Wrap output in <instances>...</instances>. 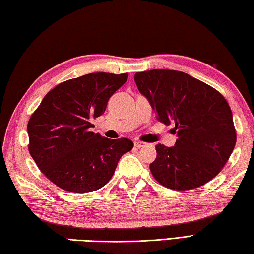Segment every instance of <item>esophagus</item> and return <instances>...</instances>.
I'll return each instance as SVG.
<instances>
[{"mask_svg":"<svg viewBox=\"0 0 254 254\" xmlns=\"http://www.w3.org/2000/svg\"><path fill=\"white\" fill-rule=\"evenodd\" d=\"M134 145H135V147H137V148H140V147H145L146 145V143H144V141H140V140H137V141H135L134 143Z\"/></svg>","mask_w":254,"mask_h":254,"instance_id":"obj_1","label":"esophagus"}]
</instances>
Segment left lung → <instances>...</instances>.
Listing matches in <instances>:
<instances>
[{"instance_id":"obj_1","label":"left lung","mask_w":254,"mask_h":254,"mask_svg":"<svg viewBox=\"0 0 254 254\" xmlns=\"http://www.w3.org/2000/svg\"><path fill=\"white\" fill-rule=\"evenodd\" d=\"M135 82L159 122L175 124V145L156 146L157 157L149 165L155 180L167 189L186 190L214 179L237 141L232 111L224 97L176 70L137 72Z\"/></svg>"}]
</instances>
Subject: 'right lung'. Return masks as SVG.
Returning a JSON list of instances; mask_svg holds the SVG:
<instances>
[{
    "instance_id": "1",
    "label": "right lung",
    "mask_w": 254,
    "mask_h": 254,
    "mask_svg": "<svg viewBox=\"0 0 254 254\" xmlns=\"http://www.w3.org/2000/svg\"><path fill=\"white\" fill-rule=\"evenodd\" d=\"M127 79L128 73H89L66 80L44 96L28 123L29 152L52 183L82 194L110 181L134 143L95 134L91 120L105 113L109 98Z\"/></svg>"
}]
</instances>
